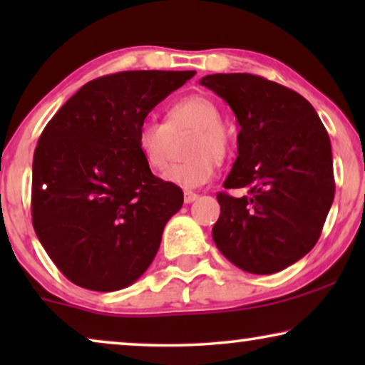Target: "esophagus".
I'll use <instances>...</instances> for the list:
<instances>
[{
  "instance_id": "esophagus-1",
  "label": "esophagus",
  "mask_w": 365,
  "mask_h": 365,
  "mask_svg": "<svg viewBox=\"0 0 365 365\" xmlns=\"http://www.w3.org/2000/svg\"><path fill=\"white\" fill-rule=\"evenodd\" d=\"M197 197H199V196H197L196 192H192V191H184V202H186V204L194 202Z\"/></svg>"
}]
</instances>
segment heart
I'll use <instances>...</instances> for the list:
<instances>
[{"instance_id":"obj_1","label":"heart","mask_w":365,"mask_h":365,"mask_svg":"<svg viewBox=\"0 0 365 365\" xmlns=\"http://www.w3.org/2000/svg\"><path fill=\"white\" fill-rule=\"evenodd\" d=\"M192 131L186 144L187 161L173 164L163 179L182 189L201 187L216 174L231 149V139L222 126L221 109L201 94L178 99L164 113V123L146 121L138 129L136 144L143 161L153 171H163L169 159L171 139Z\"/></svg>"}]
</instances>
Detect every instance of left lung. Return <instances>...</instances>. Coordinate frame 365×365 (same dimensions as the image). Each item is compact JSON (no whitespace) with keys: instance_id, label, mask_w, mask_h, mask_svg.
<instances>
[{"instance_id":"left-lung-1","label":"left lung","mask_w":365,"mask_h":365,"mask_svg":"<svg viewBox=\"0 0 365 365\" xmlns=\"http://www.w3.org/2000/svg\"><path fill=\"white\" fill-rule=\"evenodd\" d=\"M222 98L241 126L237 158L217 194L212 239L222 256L251 274H274L316 246L334 182L331 139L301 94L247 73L209 74L201 81Z\"/></svg>"}]
</instances>
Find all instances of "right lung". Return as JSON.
<instances>
[{"mask_svg": "<svg viewBox=\"0 0 365 365\" xmlns=\"http://www.w3.org/2000/svg\"><path fill=\"white\" fill-rule=\"evenodd\" d=\"M196 71H123L93 79L63 104L33 158L36 236L73 284L131 286L156 256L181 187L143 161L136 134L151 109Z\"/></svg>", "mask_w": 365, "mask_h": 365, "instance_id": "add662e5", "label": "right lung"}]
</instances>
